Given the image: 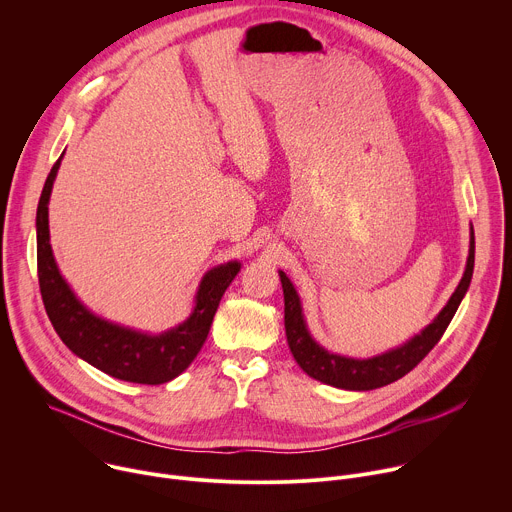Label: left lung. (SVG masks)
Returning <instances> with one entry per match:
<instances>
[{
	"label": "left lung",
	"instance_id": "left-lung-1",
	"mask_svg": "<svg viewBox=\"0 0 512 512\" xmlns=\"http://www.w3.org/2000/svg\"><path fill=\"white\" fill-rule=\"evenodd\" d=\"M472 271H474V229L470 231V253H468L464 277L460 279L446 308L437 314V318L425 330H421V334L413 336L403 346L373 358H364V360L332 354L310 336L304 314H302L298 291L294 289V285H291L287 275L279 271L281 287H283V302H285V336H287L289 350L294 354L296 362L304 369V373H308L312 379L320 383H326L338 389L371 391V389H379L389 383H395L401 377H405L409 371H413L417 364L429 354V350L440 342L462 298L466 296L472 281Z\"/></svg>",
	"mask_w": 512,
	"mask_h": 512
}]
</instances>
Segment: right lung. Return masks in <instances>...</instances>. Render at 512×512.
Returning a JSON list of instances; mask_svg holds the SVG:
<instances>
[{"label":"right lung","mask_w":512,"mask_h":512,"mask_svg":"<svg viewBox=\"0 0 512 512\" xmlns=\"http://www.w3.org/2000/svg\"><path fill=\"white\" fill-rule=\"evenodd\" d=\"M60 160L62 156L46 178L36 214L40 294L56 334L77 356L115 379L139 385H162L176 379L200 352L216 308L225 289L241 271V263L229 261L210 269L200 281L190 318L158 336L123 328L95 316L62 279L50 247L48 200Z\"/></svg>","instance_id":"add662e5"}]
</instances>
